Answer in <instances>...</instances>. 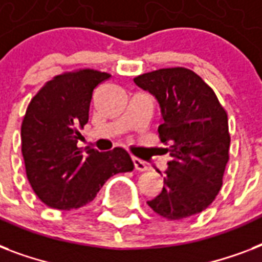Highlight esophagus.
Returning a JSON list of instances; mask_svg holds the SVG:
<instances>
[{
    "mask_svg": "<svg viewBox=\"0 0 262 262\" xmlns=\"http://www.w3.org/2000/svg\"><path fill=\"white\" fill-rule=\"evenodd\" d=\"M132 160H133V164H135L136 170H139V171H147L148 164L144 162V160L139 159V158H136V156H132Z\"/></svg>",
    "mask_w": 262,
    "mask_h": 262,
    "instance_id": "1",
    "label": "esophagus"
}]
</instances>
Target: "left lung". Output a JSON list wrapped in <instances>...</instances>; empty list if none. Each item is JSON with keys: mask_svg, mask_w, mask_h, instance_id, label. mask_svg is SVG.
Segmentation results:
<instances>
[{"mask_svg": "<svg viewBox=\"0 0 262 262\" xmlns=\"http://www.w3.org/2000/svg\"><path fill=\"white\" fill-rule=\"evenodd\" d=\"M135 83L158 99L159 139L170 154L163 189L147 204L168 220L197 215L223 185L231 141L227 113L213 90L186 68L148 72Z\"/></svg>", "mask_w": 262, "mask_h": 262, "instance_id": "left-lung-1", "label": "left lung"}]
</instances>
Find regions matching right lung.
I'll use <instances>...</instances> for the list:
<instances>
[{
	"label": "right lung",
	"instance_id": "add662e5",
	"mask_svg": "<svg viewBox=\"0 0 262 262\" xmlns=\"http://www.w3.org/2000/svg\"><path fill=\"white\" fill-rule=\"evenodd\" d=\"M111 75L95 69L67 72L31 99L21 123V152L28 182L47 207L69 211L87 205L107 179L133 170L123 148L81 154L77 141L88 122L92 92Z\"/></svg>",
	"mask_w": 262,
	"mask_h": 262
}]
</instances>
